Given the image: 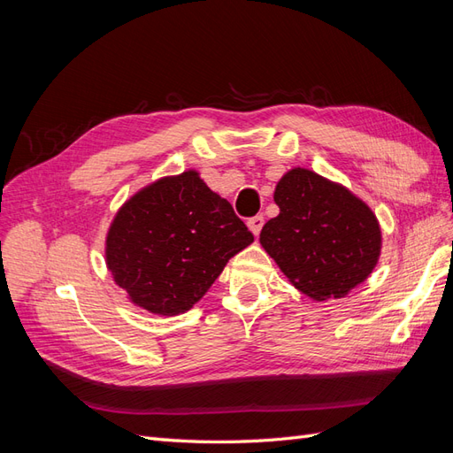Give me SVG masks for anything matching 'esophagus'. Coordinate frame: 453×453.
I'll use <instances>...</instances> for the list:
<instances>
[{"label":"esophagus","mask_w":453,"mask_h":453,"mask_svg":"<svg viewBox=\"0 0 453 453\" xmlns=\"http://www.w3.org/2000/svg\"><path fill=\"white\" fill-rule=\"evenodd\" d=\"M263 225H265V217L263 215H255V217H251L250 221H248V226H250V230L253 232L255 236H258V232H260V228H263Z\"/></svg>","instance_id":"34e87169"}]
</instances>
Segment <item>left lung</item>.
I'll use <instances>...</instances> for the list:
<instances>
[{
    "label": "left lung",
    "mask_w": 453,
    "mask_h": 453,
    "mask_svg": "<svg viewBox=\"0 0 453 453\" xmlns=\"http://www.w3.org/2000/svg\"><path fill=\"white\" fill-rule=\"evenodd\" d=\"M280 215L260 230V243L298 291L342 298L374 270L381 232L376 215L348 188L315 172H287L273 193Z\"/></svg>",
    "instance_id": "left-lung-1"
}]
</instances>
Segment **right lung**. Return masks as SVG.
I'll return each mask as SVG.
<instances>
[{
  "label": "right lung",
  "mask_w": 453,
  "mask_h": 453,
  "mask_svg": "<svg viewBox=\"0 0 453 453\" xmlns=\"http://www.w3.org/2000/svg\"><path fill=\"white\" fill-rule=\"evenodd\" d=\"M253 234L195 170L132 196L107 232L105 260L134 304L177 315L193 308Z\"/></svg>",
  "instance_id": "1"
}]
</instances>
